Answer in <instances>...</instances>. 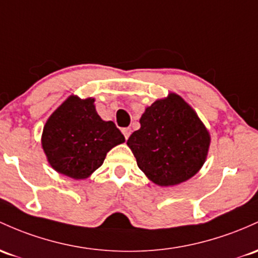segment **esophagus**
I'll return each mask as SVG.
<instances>
[{
	"instance_id": "1",
	"label": "esophagus",
	"mask_w": 258,
	"mask_h": 258,
	"mask_svg": "<svg viewBox=\"0 0 258 258\" xmlns=\"http://www.w3.org/2000/svg\"><path fill=\"white\" fill-rule=\"evenodd\" d=\"M122 134H123V136H124V138H128L130 137V135H131V128H130V127H124V128H122Z\"/></svg>"
}]
</instances>
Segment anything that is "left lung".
<instances>
[{
  "label": "left lung",
  "mask_w": 258,
  "mask_h": 258,
  "mask_svg": "<svg viewBox=\"0 0 258 258\" xmlns=\"http://www.w3.org/2000/svg\"><path fill=\"white\" fill-rule=\"evenodd\" d=\"M127 140L138 168L159 186H174L202 168L209 134L191 106L176 94L157 100Z\"/></svg>",
  "instance_id": "obj_1"
}]
</instances>
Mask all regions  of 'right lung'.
<instances>
[{"instance_id": "obj_1", "label": "right lung", "mask_w": 258, "mask_h": 258, "mask_svg": "<svg viewBox=\"0 0 258 258\" xmlns=\"http://www.w3.org/2000/svg\"><path fill=\"white\" fill-rule=\"evenodd\" d=\"M123 142L116 124L97 114L94 99L77 97H70L50 116L41 138L50 165L76 180L89 176L101 166L106 153Z\"/></svg>"}]
</instances>
